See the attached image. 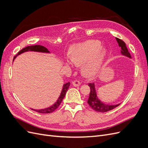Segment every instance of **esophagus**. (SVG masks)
<instances>
[{
  "label": "esophagus",
  "mask_w": 148,
  "mask_h": 148,
  "mask_svg": "<svg viewBox=\"0 0 148 148\" xmlns=\"http://www.w3.org/2000/svg\"><path fill=\"white\" fill-rule=\"evenodd\" d=\"M72 84L74 86H79L80 84H81V82H80L79 81H78V80H75V81L72 82Z\"/></svg>",
  "instance_id": "esophagus-1"
}]
</instances>
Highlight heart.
Listing matches in <instances>:
<instances>
[{
	"instance_id": "b5f03b06",
	"label": "heart",
	"mask_w": 148,
	"mask_h": 148,
	"mask_svg": "<svg viewBox=\"0 0 148 148\" xmlns=\"http://www.w3.org/2000/svg\"><path fill=\"white\" fill-rule=\"evenodd\" d=\"M101 42L97 40H88L77 44L71 49V55H68L66 65L73 66L76 65H83V73L91 77L97 73L107 56L106 49L101 48Z\"/></svg>"
}]
</instances>
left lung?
I'll list each match as a JSON object with an SVG mask.
<instances>
[{
	"instance_id": "obj_1",
	"label": "left lung",
	"mask_w": 148,
	"mask_h": 148,
	"mask_svg": "<svg viewBox=\"0 0 148 148\" xmlns=\"http://www.w3.org/2000/svg\"><path fill=\"white\" fill-rule=\"evenodd\" d=\"M116 40L119 44V46L121 47V53L123 56H127L129 58H131L130 53H129L128 49L126 46V44L117 38H116ZM89 86H90V92H89V96L88 100V103L91 108L96 112H106L107 111H110L115 109V107L119 106L120 104L117 105H109L103 103L101 100H99V98L97 96V93L95 88V83H89Z\"/></svg>"
}]
</instances>
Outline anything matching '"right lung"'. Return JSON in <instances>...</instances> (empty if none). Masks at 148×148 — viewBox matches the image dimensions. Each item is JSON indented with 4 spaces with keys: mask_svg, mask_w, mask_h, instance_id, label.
<instances>
[{
    "mask_svg": "<svg viewBox=\"0 0 148 148\" xmlns=\"http://www.w3.org/2000/svg\"><path fill=\"white\" fill-rule=\"evenodd\" d=\"M28 51H34V52L49 53V51H48V49L46 47H44L42 46H41V45L31 46L26 47L23 48V49H21V50L20 52H18V53L14 57V58H13V60L15 59L16 57H17V56L21 54V53H22L25 52H28ZM70 84V83L69 82V83H66L64 84L63 88H62V92L60 94V96H59V99H57V102L53 105L49 107H47V108L43 109H38H38H31L34 111L37 112L41 113V114H49V113L53 112L55 110H56L57 109V107L60 106V103L62 102V100H63V99L66 95V92L67 90H68V89L69 88Z\"/></svg>",
    "mask_w": 148,
    "mask_h": 148,
    "instance_id": "add662e5",
    "label": "right lung"
}]
</instances>
